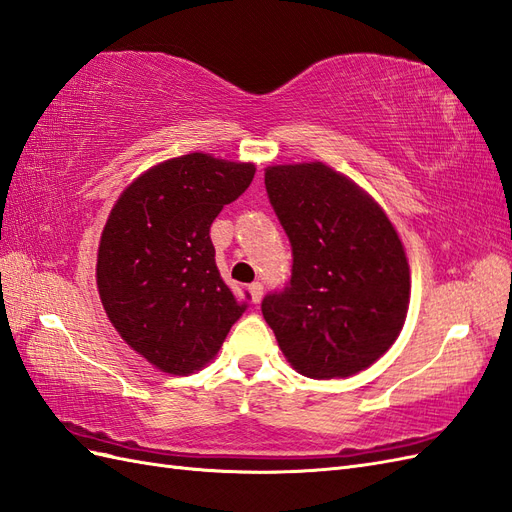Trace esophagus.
Listing matches in <instances>:
<instances>
[{
	"mask_svg": "<svg viewBox=\"0 0 512 512\" xmlns=\"http://www.w3.org/2000/svg\"><path fill=\"white\" fill-rule=\"evenodd\" d=\"M248 294H251L253 304H259V302H261V298H264V285H261L259 281L251 283V285H248Z\"/></svg>",
	"mask_w": 512,
	"mask_h": 512,
	"instance_id": "obj_1",
	"label": "esophagus"
}]
</instances>
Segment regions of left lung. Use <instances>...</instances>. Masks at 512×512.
Instances as JSON below:
<instances>
[{"mask_svg": "<svg viewBox=\"0 0 512 512\" xmlns=\"http://www.w3.org/2000/svg\"><path fill=\"white\" fill-rule=\"evenodd\" d=\"M291 244V279L261 302L285 358L313 379L349 377L397 341L410 266L384 210L324 163L266 169Z\"/></svg>", "mask_w": 512, "mask_h": 512, "instance_id": "8db88e82", "label": "left lung"}]
</instances>
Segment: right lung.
Returning <instances> with one entry per match:
<instances>
[{
	"label": "right lung",
	"instance_id": "right-lung-1",
	"mask_svg": "<svg viewBox=\"0 0 512 512\" xmlns=\"http://www.w3.org/2000/svg\"><path fill=\"white\" fill-rule=\"evenodd\" d=\"M255 165L208 154L165 160L130 184L102 229L98 294L120 337L171 375L208 364L246 311L216 268L210 227Z\"/></svg>",
	"mask_w": 512,
	"mask_h": 512
}]
</instances>
